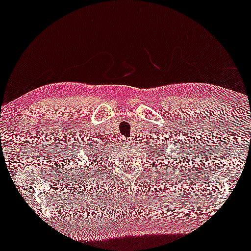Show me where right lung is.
I'll list each match as a JSON object with an SVG mask.
<instances>
[{
    "label": "right lung",
    "mask_w": 251,
    "mask_h": 251,
    "mask_svg": "<svg viewBox=\"0 0 251 251\" xmlns=\"http://www.w3.org/2000/svg\"><path fill=\"white\" fill-rule=\"evenodd\" d=\"M92 156H94V153L92 154ZM98 156H100V154H98ZM94 160V163H97V160H98V157H95V159H93Z\"/></svg>",
    "instance_id": "right-lung-1"
}]
</instances>
